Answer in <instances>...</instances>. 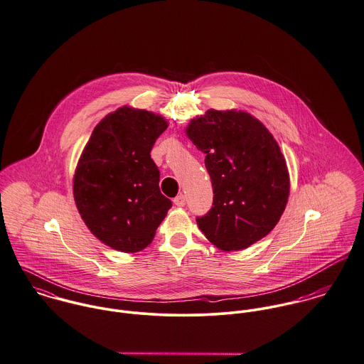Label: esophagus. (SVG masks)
Returning <instances> with one entry per match:
<instances>
[{
    "instance_id": "esophagus-1",
    "label": "esophagus",
    "mask_w": 364,
    "mask_h": 364,
    "mask_svg": "<svg viewBox=\"0 0 364 364\" xmlns=\"http://www.w3.org/2000/svg\"><path fill=\"white\" fill-rule=\"evenodd\" d=\"M174 205H177V206H184V205H186V196H183V194L177 196V197L174 198Z\"/></svg>"
}]
</instances>
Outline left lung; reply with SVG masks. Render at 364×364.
<instances>
[{
    "label": "left lung",
    "instance_id": "1",
    "mask_svg": "<svg viewBox=\"0 0 364 364\" xmlns=\"http://www.w3.org/2000/svg\"><path fill=\"white\" fill-rule=\"evenodd\" d=\"M187 136L203 152L213 187L210 210L197 218L202 233L223 251L242 250L279 222L289 198V171L265 125L237 110H208Z\"/></svg>",
    "mask_w": 364,
    "mask_h": 364
}]
</instances>
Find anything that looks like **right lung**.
I'll use <instances>...</instances> for the list:
<instances>
[{"label": "right lung", "instance_id": "obj_1", "mask_svg": "<svg viewBox=\"0 0 364 364\" xmlns=\"http://www.w3.org/2000/svg\"><path fill=\"white\" fill-rule=\"evenodd\" d=\"M167 125L159 114L124 106L95 127L82 152L74 200L87 229L114 250L145 248L171 208L151 158Z\"/></svg>", "mask_w": 364, "mask_h": 364}]
</instances>
